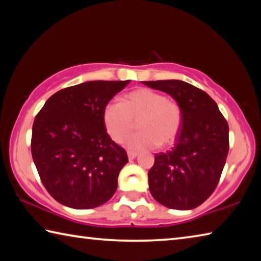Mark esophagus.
I'll list each match as a JSON object with an SVG mask.
<instances>
[{"mask_svg": "<svg viewBox=\"0 0 261 261\" xmlns=\"http://www.w3.org/2000/svg\"><path fill=\"white\" fill-rule=\"evenodd\" d=\"M137 155H138V153L132 152V151H127V158H129V160H134V159L137 158Z\"/></svg>", "mask_w": 261, "mask_h": 261, "instance_id": "34e87169", "label": "esophagus"}]
</instances>
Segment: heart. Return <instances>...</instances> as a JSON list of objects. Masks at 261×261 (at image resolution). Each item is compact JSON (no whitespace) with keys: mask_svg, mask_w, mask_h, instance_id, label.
<instances>
[{"mask_svg":"<svg viewBox=\"0 0 261 261\" xmlns=\"http://www.w3.org/2000/svg\"><path fill=\"white\" fill-rule=\"evenodd\" d=\"M102 121L115 143H121L134 129L137 134L125 140L132 151L168 146L177 138L183 123V112L178 102L167 99L160 92L141 87L124 95L121 102L110 101L105 106Z\"/></svg>","mask_w":261,"mask_h":261,"instance_id":"obj_1","label":"heart"}]
</instances>
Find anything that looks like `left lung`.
<instances>
[{"label":"left lung","mask_w":261,"mask_h":261,"mask_svg":"<svg viewBox=\"0 0 261 261\" xmlns=\"http://www.w3.org/2000/svg\"><path fill=\"white\" fill-rule=\"evenodd\" d=\"M169 94L183 112L175 146L155 154L148 171L149 192L168 208L201 205L216 188L229 151V126L206 92L183 81L141 82Z\"/></svg>","instance_id":"left-lung-1"}]
</instances>
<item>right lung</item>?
I'll use <instances>...</instances> for the list:
<instances>
[{"instance_id": "obj_1", "label": "right lung", "mask_w": 261, "mask_h": 261, "mask_svg": "<svg viewBox=\"0 0 261 261\" xmlns=\"http://www.w3.org/2000/svg\"><path fill=\"white\" fill-rule=\"evenodd\" d=\"M131 81H93L53 94L35 117L31 151L42 184L60 204L95 208L117 189L126 152L102 121L105 106Z\"/></svg>"}]
</instances>
